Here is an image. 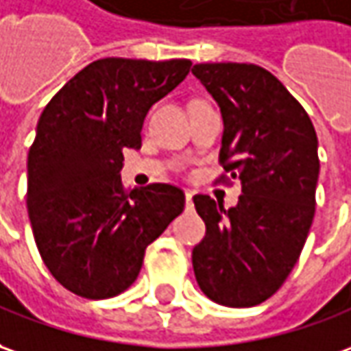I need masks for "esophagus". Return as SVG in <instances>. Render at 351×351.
Returning a JSON list of instances; mask_svg holds the SVG:
<instances>
[{"instance_id": "34e87169", "label": "esophagus", "mask_w": 351, "mask_h": 351, "mask_svg": "<svg viewBox=\"0 0 351 351\" xmlns=\"http://www.w3.org/2000/svg\"><path fill=\"white\" fill-rule=\"evenodd\" d=\"M184 199H186V209H192V206H194V202H192V194H190V192H186Z\"/></svg>"}]
</instances>
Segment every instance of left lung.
<instances>
[{"mask_svg": "<svg viewBox=\"0 0 351 351\" xmlns=\"http://www.w3.org/2000/svg\"><path fill=\"white\" fill-rule=\"evenodd\" d=\"M192 73L221 107V180H242L238 206L230 209L209 195H194L206 223V238L192 252L195 280L221 306H257L285 285L313 223L315 128L263 66L199 63Z\"/></svg>", "mask_w": 351, "mask_h": 351, "instance_id": "left-lung-1", "label": "left lung"}]
</instances>
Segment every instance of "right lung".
I'll return each instance as SVG.
<instances>
[{
  "label": "right lung",
  "instance_id": "1",
  "mask_svg": "<svg viewBox=\"0 0 351 351\" xmlns=\"http://www.w3.org/2000/svg\"><path fill=\"white\" fill-rule=\"evenodd\" d=\"M192 61L106 57L76 73L40 115L28 152L26 207L38 252L57 282L88 300L125 292L145 247L182 213L171 184L126 190L123 149L142 145L149 107Z\"/></svg>",
  "mask_w": 351,
  "mask_h": 351
}]
</instances>
